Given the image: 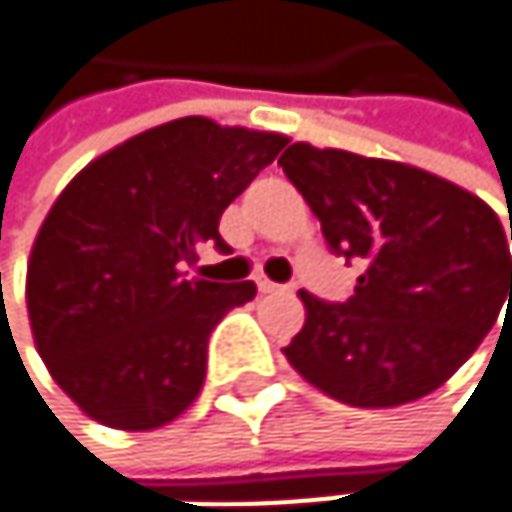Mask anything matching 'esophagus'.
<instances>
[{"instance_id":"34e87169","label":"esophagus","mask_w":512,"mask_h":512,"mask_svg":"<svg viewBox=\"0 0 512 512\" xmlns=\"http://www.w3.org/2000/svg\"><path fill=\"white\" fill-rule=\"evenodd\" d=\"M255 281H257V290H260V293H275V290H281V287H278L275 281H269L266 275H257Z\"/></svg>"}]
</instances>
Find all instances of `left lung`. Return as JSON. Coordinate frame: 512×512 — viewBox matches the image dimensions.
<instances>
[{"mask_svg": "<svg viewBox=\"0 0 512 512\" xmlns=\"http://www.w3.org/2000/svg\"><path fill=\"white\" fill-rule=\"evenodd\" d=\"M278 165L332 252L361 260L344 305L299 290L293 370L358 409H388L445 385L512 305V257L495 210L424 168L290 145ZM512 240V216H510Z\"/></svg>", "mask_w": 512, "mask_h": 512, "instance_id": "left-lung-1", "label": "left lung"}]
</instances>
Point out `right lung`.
<instances>
[{
	"label": "right lung",
	"mask_w": 512,
	"mask_h": 512,
	"mask_svg": "<svg viewBox=\"0 0 512 512\" xmlns=\"http://www.w3.org/2000/svg\"><path fill=\"white\" fill-rule=\"evenodd\" d=\"M287 145L281 133L189 115L88 162L55 198L26 272L35 347L94 421L145 433L201 394L216 323L255 281L186 278L225 207Z\"/></svg>",
	"instance_id": "obj_1"
}]
</instances>
